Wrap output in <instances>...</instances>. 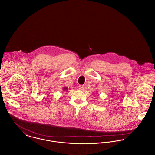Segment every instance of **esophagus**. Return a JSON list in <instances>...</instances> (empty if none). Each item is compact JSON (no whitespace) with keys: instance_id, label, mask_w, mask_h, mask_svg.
<instances>
[{"instance_id":"obj_1","label":"esophagus","mask_w":155,"mask_h":155,"mask_svg":"<svg viewBox=\"0 0 155 155\" xmlns=\"http://www.w3.org/2000/svg\"><path fill=\"white\" fill-rule=\"evenodd\" d=\"M78 88L80 89V90H82L84 88V85H79L78 87Z\"/></svg>"}]
</instances>
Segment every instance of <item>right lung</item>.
Listing matches in <instances>:
<instances>
[{
    "mask_svg": "<svg viewBox=\"0 0 155 155\" xmlns=\"http://www.w3.org/2000/svg\"><path fill=\"white\" fill-rule=\"evenodd\" d=\"M67 90H68V88H67V87H64V88H63V91H67Z\"/></svg>",
    "mask_w": 155,
    "mask_h": 155,
    "instance_id": "add662e5",
    "label": "right lung"
}]
</instances>
